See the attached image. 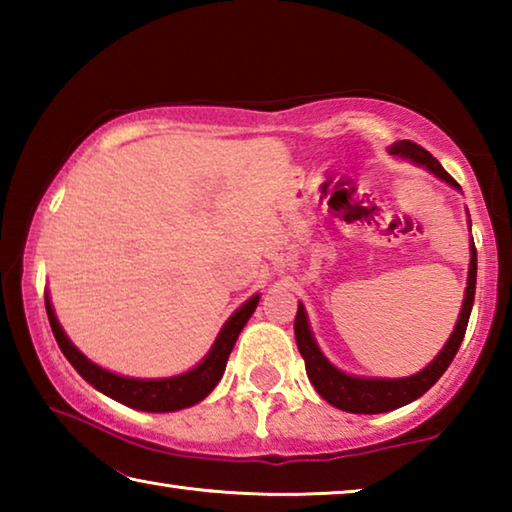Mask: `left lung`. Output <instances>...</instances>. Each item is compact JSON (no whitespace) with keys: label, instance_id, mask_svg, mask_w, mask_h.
<instances>
[{"label":"left lung","instance_id":"obj_1","mask_svg":"<svg viewBox=\"0 0 512 512\" xmlns=\"http://www.w3.org/2000/svg\"><path fill=\"white\" fill-rule=\"evenodd\" d=\"M388 151H391V155H397V158H406V160L418 164V167L429 169L433 176L445 180L447 185L461 189V185H458L456 180L449 176L443 167H440V162L433 158L427 149H422L420 144H415L411 140H400V142H395ZM470 250H472L470 273H467L463 309H461V314H458L454 332H452V336H449V341L445 343V348L438 352V357L433 359L427 368H422L420 372H415V375H411V377L381 379V377L345 375L343 370L332 366V363L325 359V354L320 352L318 343L314 341V334H311V329H309L307 311H305V307H302V302H298V314H296V323H293V332H296L298 350L302 354V359H305L307 377L311 384H314L316 393L332 406H336V409L348 411V413H366V415L400 409V406L418 400L420 395L427 393L429 388L436 384L440 377H443V372L449 368V363L454 361L456 352L463 343L467 320H470V314H472L474 289H476L474 241H472Z\"/></svg>","mask_w":512,"mask_h":512}]
</instances>
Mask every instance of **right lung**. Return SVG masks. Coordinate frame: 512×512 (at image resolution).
<instances>
[{
    "label": "right lung",
    "mask_w": 512,
    "mask_h": 512,
    "mask_svg": "<svg viewBox=\"0 0 512 512\" xmlns=\"http://www.w3.org/2000/svg\"><path fill=\"white\" fill-rule=\"evenodd\" d=\"M257 302L259 296L248 298L244 305L228 318V323L221 327L219 336H216L212 350L205 354V359L198 363L196 368L167 379H133L115 375V372L101 368L85 357V354L67 339V334L63 332V327H60L54 314V307H51L49 296L45 293V307L51 332H54L58 348L63 350L67 361L72 363L76 372L103 395L131 406V409L149 413H169L187 409V406L198 404L214 391V386L219 384V379L223 377L225 363H228V357L232 348H235L241 329L248 323V318L253 316Z\"/></svg>",
    "instance_id": "1"
}]
</instances>
